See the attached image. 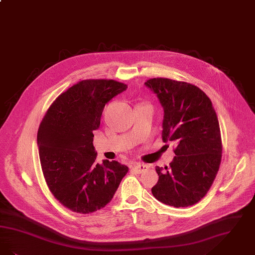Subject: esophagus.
I'll return each mask as SVG.
<instances>
[{
	"mask_svg": "<svg viewBox=\"0 0 255 255\" xmlns=\"http://www.w3.org/2000/svg\"><path fill=\"white\" fill-rule=\"evenodd\" d=\"M149 169V166L147 164H135L133 167H132V171L134 173H141L146 172L147 170Z\"/></svg>",
	"mask_w": 255,
	"mask_h": 255,
	"instance_id": "esophagus-1",
	"label": "esophagus"
}]
</instances>
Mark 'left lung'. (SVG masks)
<instances>
[{"label":"left lung","mask_w":255,"mask_h":255,"mask_svg":"<svg viewBox=\"0 0 255 255\" xmlns=\"http://www.w3.org/2000/svg\"><path fill=\"white\" fill-rule=\"evenodd\" d=\"M145 85L163 108L162 140L175 144L170 167H155L159 178L152 194L175 208L194 205L210 190L221 162V134L213 103L191 83L153 78Z\"/></svg>","instance_id":"left-lung-1"}]
</instances>
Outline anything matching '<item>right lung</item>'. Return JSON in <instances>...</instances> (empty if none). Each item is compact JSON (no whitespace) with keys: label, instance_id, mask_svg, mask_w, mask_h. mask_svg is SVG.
<instances>
[{"label":"right lung","instance_id":"right-lung-1","mask_svg":"<svg viewBox=\"0 0 255 255\" xmlns=\"http://www.w3.org/2000/svg\"><path fill=\"white\" fill-rule=\"evenodd\" d=\"M126 89L113 80L82 81L60 95L41 121L37 141L42 173L53 195L73 212L104 208L129 171L115 160L97 163L93 145L106 103Z\"/></svg>","mask_w":255,"mask_h":255}]
</instances>
